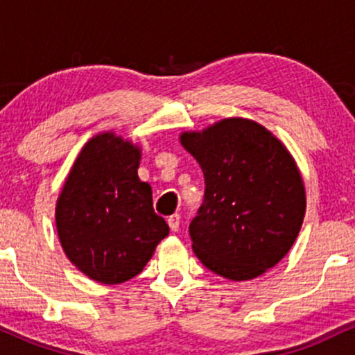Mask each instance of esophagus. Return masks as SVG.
Here are the masks:
<instances>
[{"instance_id":"1","label":"esophagus","mask_w":355,"mask_h":355,"mask_svg":"<svg viewBox=\"0 0 355 355\" xmlns=\"http://www.w3.org/2000/svg\"><path fill=\"white\" fill-rule=\"evenodd\" d=\"M166 222H168V225H170V229H172V232H177L178 229H180V215H178V214L170 215V217L166 218Z\"/></svg>"}]
</instances>
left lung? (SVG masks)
<instances>
[{
  "label": "left lung",
  "mask_w": 355,
  "mask_h": 355,
  "mask_svg": "<svg viewBox=\"0 0 355 355\" xmlns=\"http://www.w3.org/2000/svg\"><path fill=\"white\" fill-rule=\"evenodd\" d=\"M180 144L205 178V195L190 222L191 248L209 270L250 280L294 245L305 215V189L282 141L247 118H225Z\"/></svg>",
  "instance_id": "left-lung-1"
}]
</instances>
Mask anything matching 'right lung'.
<instances>
[{"mask_svg": "<svg viewBox=\"0 0 355 355\" xmlns=\"http://www.w3.org/2000/svg\"><path fill=\"white\" fill-rule=\"evenodd\" d=\"M140 158V148L115 133L93 137L56 202L64 254L100 284H121L140 274L170 232L155 214L152 187L138 178Z\"/></svg>", "mask_w": 355, "mask_h": 355, "instance_id": "1", "label": "right lung"}]
</instances>
